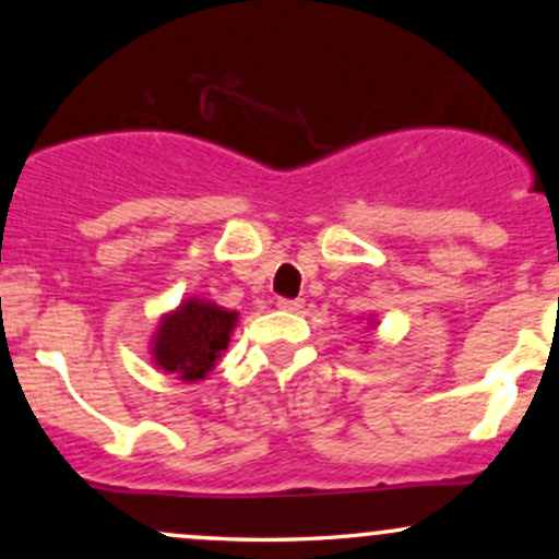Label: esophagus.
Instances as JSON below:
<instances>
[{"mask_svg":"<svg viewBox=\"0 0 559 559\" xmlns=\"http://www.w3.org/2000/svg\"><path fill=\"white\" fill-rule=\"evenodd\" d=\"M278 307H281V310L297 312V310H301V307H305V299H286V297H281L278 299Z\"/></svg>","mask_w":559,"mask_h":559,"instance_id":"obj_1","label":"esophagus"}]
</instances>
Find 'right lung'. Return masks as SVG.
Segmentation results:
<instances>
[{"instance_id": "right-lung-1", "label": "right lung", "mask_w": 559, "mask_h": 559, "mask_svg": "<svg viewBox=\"0 0 559 559\" xmlns=\"http://www.w3.org/2000/svg\"><path fill=\"white\" fill-rule=\"evenodd\" d=\"M236 312L202 299H186L159 323L152 355L165 373L199 381L213 370L236 325Z\"/></svg>"}]
</instances>
